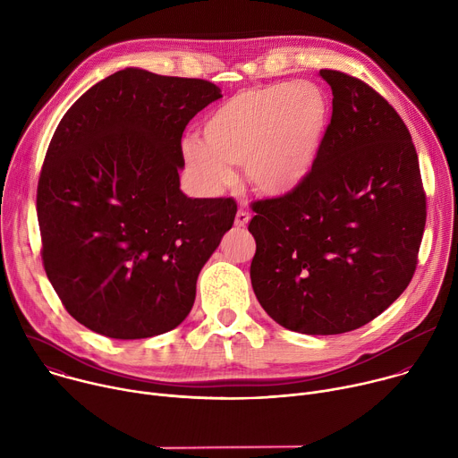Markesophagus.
<instances>
[{
  "label": "esophagus",
  "instance_id": "34e87169",
  "mask_svg": "<svg viewBox=\"0 0 458 458\" xmlns=\"http://www.w3.org/2000/svg\"><path fill=\"white\" fill-rule=\"evenodd\" d=\"M248 221H250V216H248L246 210H239V212L235 214V226H237V228H244V226L248 225Z\"/></svg>",
  "mask_w": 458,
  "mask_h": 458
}]
</instances>
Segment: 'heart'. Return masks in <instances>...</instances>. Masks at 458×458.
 <instances>
[{
  "label": "heart",
  "instance_id": "1",
  "mask_svg": "<svg viewBox=\"0 0 458 458\" xmlns=\"http://www.w3.org/2000/svg\"><path fill=\"white\" fill-rule=\"evenodd\" d=\"M330 123V96L317 83L246 89L208 114L203 141H182V157L207 191L230 184V165H242L253 190L284 198L311 177Z\"/></svg>",
  "mask_w": 458,
  "mask_h": 458
}]
</instances>
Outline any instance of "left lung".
<instances>
[{
    "instance_id": "left-lung-1",
    "label": "left lung",
    "mask_w": 458,
    "mask_h": 458,
    "mask_svg": "<svg viewBox=\"0 0 458 458\" xmlns=\"http://www.w3.org/2000/svg\"><path fill=\"white\" fill-rule=\"evenodd\" d=\"M332 123L311 177L255 201L250 277L284 328L337 335L360 328L408 288L426 226L411 134L368 83L322 69Z\"/></svg>"
}]
</instances>
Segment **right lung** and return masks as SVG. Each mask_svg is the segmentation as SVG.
I'll return each mask as SVG.
<instances>
[{"label":"right lung","instance_id":"right-lung-1","mask_svg":"<svg viewBox=\"0 0 458 458\" xmlns=\"http://www.w3.org/2000/svg\"><path fill=\"white\" fill-rule=\"evenodd\" d=\"M223 98L205 80L124 69L87 90L59 121L38 182L41 259L80 324L110 339L179 326L195 283L232 228V198L179 188L190 119Z\"/></svg>","mask_w":458,"mask_h":458}]
</instances>
